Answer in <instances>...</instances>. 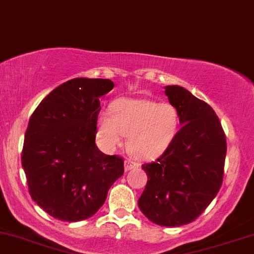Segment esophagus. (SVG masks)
<instances>
[{"label":"esophagus","mask_w":254,"mask_h":254,"mask_svg":"<svg viewBox=\"0 0 254 254\" xmlns=\"http://www.w3.org/2000/svg\"><path fill=\"white\" fill-rule=\"evenodd\" d=\"M138 166L139 165L137 164V162L132 161V160H125V162H124V168L127 172L136 170V168H138Z\"/></svg>","instance_id":"1"}]
</instances>
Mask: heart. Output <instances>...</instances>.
<instances>
[{
	"label": "heart",
	"mask_w": 254,
	"mask_h": 254,
	"mask_svg": "<svg viewBox=\"0 0 254 254\" xmlns=\"http://www.w3.org/2000/svg\"><path fill=\"white\" fill-rule=\"evenodd\" d=\"M179 113L170 103L144 98H124L115 101L111 113L100 111L97 137L106 150H115L127 136V149L141 160L162 155L176 138Z\"/></svg>",
	"instance_id": "b5f03b06"
}]
</instances>
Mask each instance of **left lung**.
Masks as SVG:
<instances>
[{
  "label": "left lung",
  "instance_id": "1",
  "mask_svg": "<svg viewBox=\"0 0 254 254\" xmlns=\"http://www.w3.org/2000/svg\"><path fill=\"white\" fill-rule=\"evenodd\" d=\"M165 94L179 113L182 127L156 161L142 165L148 182L138 208L153 223L179 227L196 220L216 197L227 143L208 104L177 84L166 86Z\"/></svg>",
  "mask_w": 254,
  "mask_h": 254
}]
</instances>
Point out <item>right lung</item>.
Instances as JSON below:
<instances>
[{
	"mask_svg": "<svg viewBox=\"0 0 254 254\" xmlns=\"http://www.w3.org/2000/svg\"><path fill=\"white\" fill-rule=\"evenodd\" d=\"M115 83L76 77L38 105L25 133L21 164L32 199L65 222L92 217L103 206L124 161L95 144L100 98Z\"/></svg>",
	"mask_w": 254,
	"mask_h": 254,
	"instance_id": "right-lung-1",
	"label": "right lung"
}]
</instances>
